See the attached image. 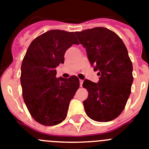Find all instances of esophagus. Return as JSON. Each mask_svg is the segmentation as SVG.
Segmentation results:
<instances>
[{
  "instance_id": "1",
  "label": "esophagus",
  "mask_w": 149,
  "mask_h": 149,
  "mask_svg": "<svg viewBox=\"0 0 149 149\" xmlns=\"http://www.w3.org/2000/svg\"><path fill=\"white\" fill-rule=\"evenodd\" d=\"M79 82H80V86L82 87V83H83V80L80 79L79 80Z\"/></svg>"
}]
</instances>
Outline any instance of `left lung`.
Here are the masks:
<instances>
[{"label":"left lung","instance_id":"8db88e82","mask_svg":"<svg viewBox=\"0 0 149 149\" xmlns=\"http://www.w3.org/2000/svg\"><path fill=\"white\" fill-rule=\"evenodd\" d=\"M75 34L100 76L97 83L85 79L82 84L88 91L83 102L85 112L94 121H112L124 110L131 92L133 65L127 49L115 32L103 27Z\"/></svg>","mask_w":149,"mask_h":149}]
</instances>
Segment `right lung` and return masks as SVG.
I'll list each match as a JSON object with an SVG mask.
<instances>
[{"instance_id":"1","label":"right lung","mask_w":149,"mask_h":149,"mask_svg":"<svg viewBox=\"0 0 149 149\" xmlns=\"http://www.w3.org/2000/svg\"><path fill=\"white\" fill-rule=\"evenodd\" d=\"M79 44L73 32L51 30L30 44L21 67V85L24 103L33 119L53 126L67 117L70 100L79 87L76 76L56 78V68L64 64V54Z\"/></svg>"}]
</instances>
